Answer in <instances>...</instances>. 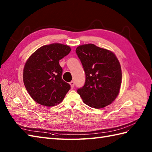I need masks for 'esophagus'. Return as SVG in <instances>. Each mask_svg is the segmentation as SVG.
Masks as SVG:
<instances>
[{"label":"esophagus","mask_w":152,"mask_h":152,"mask_svg":"<svg viewBox=\"0 0 152 152\" xmlns=\"http://www.w3.org/2000/svg\"><path fill=\"white\" fill-rule=\"evenodd\" d=\"M70 86H71V88H73L74 87V81H71V82H70Z\"/></svg>","instance_id":"esophagus-1"}]
</instances>
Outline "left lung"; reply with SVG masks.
Instances as JSON below:
<instances>
[{
	"instance_id": "8db88e82",
	"label": "left lung",
	"mask_w": 152,
	"mask_h": 152,
	"mask_svg": "<svg viewBox=\"0 0 152 152\" xmlns=\"http://www.w3.org/2000/svg\"><path fill=\"white\" fill-rule=\"evenodd\" d=\"M76 53L86 74L83 87L77 89L85 104L101 108L114 101L121 83V69L114 53L89 44L80 46Z\"/></svg>"
}]
</instances>
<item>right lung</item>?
<instances>
[{
	"instance_id": "add662e5",
	"label": "right lung",
	"mask_w": 152,
	"mask_h": 152,
	"mask_svg": "<svg viewBox=\"0 0 152 152\" xmlns=\"http://www.w3.org/2000/svg\"><path fill=\"white\" fill-rule=\"evenodd\" d=\"M66 45L55 43L38 49L25 64L23 82L34 101L43 106H53L62 102L70 89L62 79L59 61L70 53Z\"/></svg>"
}]
</instances>
